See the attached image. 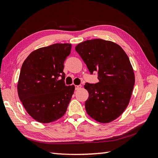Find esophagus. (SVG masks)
I'll list each match as a JSON object with an SVG mask.
<instances>
[{
  "label": "esophagus",
  "instance_id": "esophagus-1",
  "mask_svg": "<svg viewBox=\"0 0 158 158\" xmlns=\"http://www.w3.org/2000/svg\"><path fill=\"white\" fill-rule=\"evenodd\" d=\"M80 89H81V85L75 86V90H79Z\"/></svg>",
  "mask_w": 158,
  "mask_h": 158
}]
</instances>
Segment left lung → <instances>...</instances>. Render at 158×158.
I'll list each match as a JSON object with an SVG mask.
<instances>
[{
    "label": "left lung",
    "instance_id": "left-lung-1",
    "mask_svg": "<svg viewBox=\"0 0 158 158\" xmlns=\"http://www.w3.org/2000/svg\"><path fill=\"white\" fill-rule=\"evenodd\" d=\"M89 73L98 72V82L86 83L89 97L87 113L100 123L116 119L130 102L135 77L128 56L117 43L103 39L87 40L75 47Z\"/></svg>",
    "mask_w": 158,
    "mask_h": 158
}]
</instances>
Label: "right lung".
I'll return each mask as SVG.
<instances>
[{
	"instance_id": "1",
	"label": "right lung",
	"mask_w": 158,
	"mask_h": 158,
	"mask_svg": "<svg viewBox=\"0 0 158 158\" xmlns=\"http://www.w3.org/2000/svg\"><path fill=\"white\" fill-rule=\"evenodd\" d=\"M71 44L56 43L31 53L20 70L18 93L26 111L43 123L53 122L64 115L75 85L64 83V62Z\"/></svg>"
}]
</instances>
